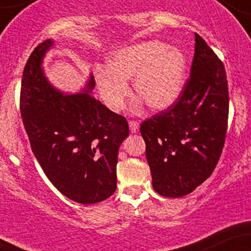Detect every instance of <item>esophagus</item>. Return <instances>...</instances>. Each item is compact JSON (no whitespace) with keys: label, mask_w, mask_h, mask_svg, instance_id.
Returning <instances> with one entry per match:
<instances>
[{"label":"esophagus","mask_w":251,"mask_h":251,"mask_svg":"<svg viewBox=\"0 0 251 251\" xmlns=\"http://www.w3.org/2000/svg\"><path fill=\"white\" fill-rule=\"evenodd\" d=\"M128 126H129V131H131L132 133H135V132L138 131V128H139V123L135 122V120H129Z\"/></svg>","instance_id":"esophagus-1"}]
</instances>
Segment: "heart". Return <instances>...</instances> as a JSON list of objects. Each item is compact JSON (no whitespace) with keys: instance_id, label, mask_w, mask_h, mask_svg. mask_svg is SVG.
<instances>
[{"instance_id":"b5f03b06","label":"heart","mask_w":251,"mask_h":251,"mask_svg":"<svg viewBox=\"0 0 251 251\" xmlns=\"http://www.w3.org/2000/svg\"><path fill=\"white\" fill-rule=\"evenodd\" d=\"M186 57L177 48L160 41H148L118 50L107 67L96 71V83L103 102L113 112L122 111L129 96L127 80L133 79L135 96L154 111L168 108L183 91Z\"/></svg>"}]
</instances>
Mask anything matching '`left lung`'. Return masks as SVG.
<instances>
[{
    "instance_id": "1",
    "label": "left lung",
    "mask_w": 251,
    "mask_h": 251,
    "mask_svg": "<svg viewBox=\"0 0 251 251\" xmlns=\"http://www.w3.org/2000/svg\"><path fill=\"white\" fill-rule=\"evenodd\" d=\"M195 41L191 75L180 96L140 125L152 185L164 197H183L208 179L226 142L229 91L224 65L197 33Z\"/></svg>"
}]
</instances>
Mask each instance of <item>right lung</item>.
Instances as JSON below:
<instances>
[{
    "mask_svg": "<svg viewBox=\"0 0 251 251\" xmlns=\"http://www.w3.org/2000/svg\"><path fill=\"white\" fill-rule=\"evenodd\" d=\"M46 40L25 66L20 109L31 151L55 188L80 204L107 200L117 189L118 150L127 137L125 117L114 113L87 91L62 96L47 81L41 68Z\"/></svg>",
    "mask_w": 251,
    "mask_h": 251,
    "instance_id": "obj_1",
    "label": "right lung"
}]
</instances>
